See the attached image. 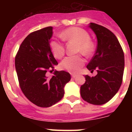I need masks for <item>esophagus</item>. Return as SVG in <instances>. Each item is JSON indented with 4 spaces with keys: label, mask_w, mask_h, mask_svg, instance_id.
<instances>
[{
    "label": "esophagus",
    "mask_w": 132,
    "mask_h": 132,
    "mask_svg": "<svg viewBox=\"0 0 132 132\" xmlns=\"http://www.w3.org/2000/svg\"><path fill=\"white\" fill-rule=\"evenodd\" d=\"M76 75H75V74H71V77H72V78H75L76 77Z\"/></svg>",
    "instance_id": "obj_1"
}]
</instances>
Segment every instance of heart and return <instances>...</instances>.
<instances>
[{
	"label": "heart",
	"mask_w": 132,
	"mask_h": 132,
	"mask_svg": "<svg viewBox=\"0 0 132 132\" xmlns=\"http://www.w3.org/2000/svg\"><path fill=\"white\" fill-rule=\"evenodd\" d=\"M61 37L67 41L77 44V52L85 55H90L94 51V44L90 38L89 34L79 27H71L66 29L61 34ZM50 48L55 57L60 59L65 54L64 45L59 42L53 40L50 43ZM85 64V60L80 55L69 56L65 57L61 63V67L71 73H77Z\"/></svg>",
	"instance_id": "obj_1"
}]
</instances>
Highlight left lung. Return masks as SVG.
I'll use <instances>...</instances> for the list:
<instances>
[{
  "mask_svg": "<svg viewBox=\"0 0 132 132\" xmlns=\"http://www.w3.org/2000/svg\"><path fill=\"white\" fill-rule=\"evenodd\" d=\"M97 38L96 52L87 67L97 75H85V84L80 87V96L84 101L94 105H101L111 100L122 82L124 70V54L116 36L105 27L90 23Z\"/></svg>",
  "mask_w": 132,
  "mask_h": 132,
  "instance_id": "obj_1",
  "label": "left lung"
}]
</instances>
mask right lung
<instances>
[{
    "mask_svg": "<svg viewBox=\"0 0 132 132\" xmlns=\"http://www.w3.org/2000/svg\"><path fill=\"white\" fill-rule=\"evenodd\" d=\"M53 28L46 27L27 36L15 57V67L19 85L26 97L36 106H52L64 96L65 85L71 75L55 71L51 78L47 73L58 64L50 48Z\"/></svg>",
    "mask_w": 132,
    "mask_h": 132,
    "instance_id": "right-lung-1",
    "label": "right lung"
}]
</instances>
